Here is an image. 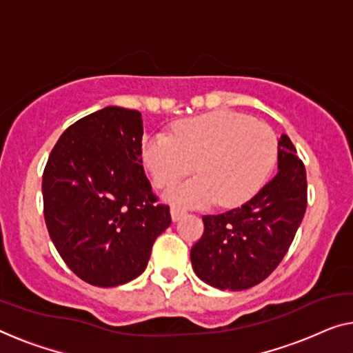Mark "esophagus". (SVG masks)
Returning <instances> with one entry per match:
<instances>
[{
  "label": "esophagus",
  "instance_id": "obj_1",
  "mask_svg": "<svg viewBox=\"0 0 353 353\" xmlns=\"http://www.w3.org/2000/svg\"><path fill=\"white\" fill-rule=\"evenodd\" d=\"M185 214H187L185 209L177 208V206H172L171 208V217H172V220H174V222H177V220L181 219V217H183V215H185Z\"/></svg>",
  "mask_w": 353,
  "mask_h": 353
}]
</instances>
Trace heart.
Returning a JSON list of instances; mask_svg holds the SVG:
<instances>
[{"label":"heart","mask_w":353,"mask_h":353,"mask_svg":"<svg viewBox=\"0 0 353 353\" xmlns=\"http://www.w3.org/2000/svg\"><path fill=\"white\" fill-rule=\"evenodd\" d=\"M276 155L271 126L231 110L181 120L171 136L157 133L143 145L144 165L159 188L198 172L168 192L171 201L187 206H206L215 199L225 208L243 204L265 183Z\"/></svg>","instance_id":"heart-1"}]
</instances>
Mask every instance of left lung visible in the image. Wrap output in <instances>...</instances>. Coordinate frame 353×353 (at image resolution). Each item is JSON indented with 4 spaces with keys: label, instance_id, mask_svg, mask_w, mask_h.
Segmentation results:
<instances>
[{
    "label": "left lung",
    "instance_id": "obj_1",
    "mask_svg": "<svg viewBox=\"0 0 353 353\" xmlns=\"http://www.w3.org/2000/svg\"><path fill=\"white\" fill-rule=\"evenodd\" d=\"M279 171L241 208L203 215L192 247L196 276L220 290H245L265 281L292 245L307 206L304 163L287 134L279 139Z\"/></svg>",
    "mask_w": 353,
    "mask_h": 353
}]
</instances>
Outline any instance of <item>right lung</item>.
<instances>
[{"label":"right lung","mask_w":353,"mask_h":353,"mask_svg":"<svg viewBox=\"0 0 353 353\" xmlns=\"http://www.w3.org/2000/svg\"><path fill=\"white\" fill-rule=\"evenodd\" d=\"M143 119L109 106L60 136L42 174L44 219L68 268L83 282L115 287L145 270L171 225L143 166Z\"/></svg>","instance_id":"right-lung-1"}]
</instances>
